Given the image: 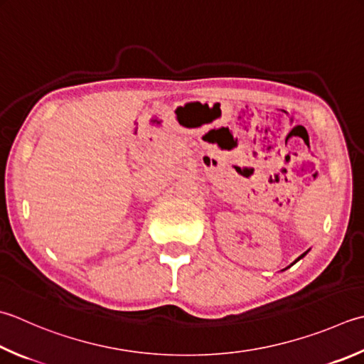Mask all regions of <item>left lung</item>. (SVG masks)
I'll use <instances>...</instances> for the list:
<instances>
[{"label":"left lung","instance_id":"1","mask_svg":"<svg viewBox=\"0 0 364 364\" xmlns=\"http://www.w3.org/2000/svg\"><path fill=\"white\" fill-rule=\"evenodd\" d=\"M308 252H309V251H306V252H304V254H301V255H300V257H298V259H296V260H295V262H294V263H296V262H298V260H301V259H303V257H304V255H306V254H308ZM294 263H291V265H294Z\"/></svg>","mask_w":364,"mask_h":364}]
</instances>
